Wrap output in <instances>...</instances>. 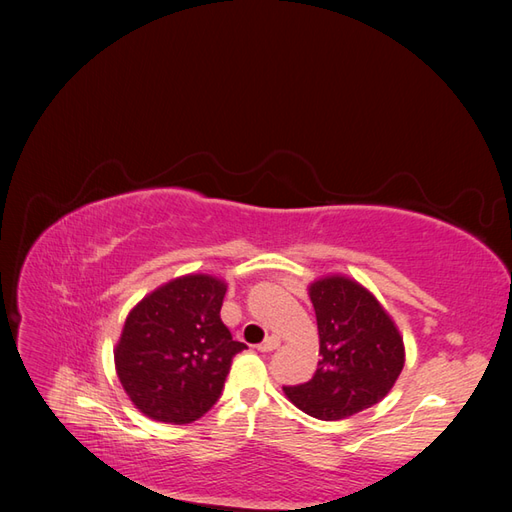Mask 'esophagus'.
I'll use <instances>...</instances> for the list:
<instances>
[{"label":"esophagus","mask_w":512,"mask_h":512,"mask_svg":"<svg viewBox=\"0 0 512 512\" xmlns=\"http://www.w3.org/2000/svg\"><path fill=\"white\" fill-rule=\"evenodd\" d=\"M280 337H277V335H269L267 339H265V342H262L260 346H258V350L260 352H273V350H277V348H280Z\"/></svg>","instance_id":"1"}]
</instances>
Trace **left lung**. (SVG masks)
I'll list each match as a JSON object with an SVG mask.
<instances>
[{
  "label": "left lung",
  "instance_id": "1",
  "mask_svg": "<svg viewBox=\"0 0 512 512\" xmlns=\"http://www.w3.org/2000/svg\"><path fill=\"white\" fill-rule=\"evenodd\" d=\"M320 361L314 378L284 386L286 397L309 416L339 421L382 401L406 363L404 337L382 303L346 275H324L307 286Z\"/></svg>",
  "mask_w": 512,
  "mask_h": 512
}]
</instances>
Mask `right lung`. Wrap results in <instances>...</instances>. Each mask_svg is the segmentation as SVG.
I'll list each match as a JSON object with an SVG mask.
<instances>
[{
    "label": "right lung",
    "mask_w": 512,
    "mask_h": 512,
    "mask_svg": "<svg viewBox=\"0 0 512 512\" xmlns=\"http://www.w3.org/2000/svg\"><path fill=\"white\" fill-rule=\"evenodd\" d=\"M226 282L181 275L138 301L115 346V369L132 404L153 421L188 425L213 408L235 354L220 318Z\"/></svg>",
    "instance_id": "right-lung-1"
}]
</instances>
